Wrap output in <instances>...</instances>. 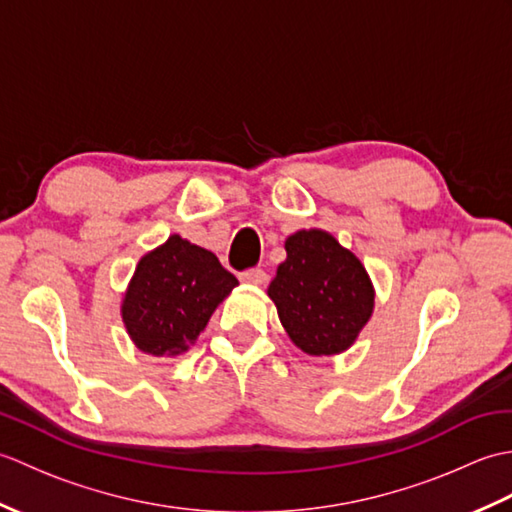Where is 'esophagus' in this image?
<instances>
[{"label":"esophagus","instance_id":"1","mask_svg":"<svg viewBox=\"0 0 512 512\" xmlns=\"http://www.w3.org/2000/svg\"><path fill=\"white\" fill-rule=\"evenodd\" d=\"M239 279L244 281V284H255V286H262L266 284V273L262 268H248L244 273H239Z\"/></svg>","mask_w":512,"mask_h":512}]
</instances>
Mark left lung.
I'll list each match as a JSON object with an SVG mask.
<instances>
[{
    "label": "left lung",
    "instance_id": "8db88e82",
    "mask_svg": "<svg viewBox=\"0 0 512 512\" xmlns=\"http://www.w3.org/2000/svg\"><path fill=\"white\" fill-rule=\"evenodd\" d=\"M286 255L268 286L281 325L306 354L345 352L374 312V286L361 259L319 228L290 235Z\"/></svg>",
    "mask_w": 512,
    "mask_h": 512
}]
</instances>
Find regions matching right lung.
<instances>
[{"mask_svg": "<svg viewBox=\"0 0 512 512\" xmlns=\"http://www.w3.org/2000/svg\"><path fill=\"white\" fill-rule=\"evenodd\" d=\"M235 286L211 250L171 235L140 259L129 281L121 306L129 339L151 356L187 352Z\"/></svg>", "mask_w": 512, "mask_h": 512, "instance_id": "obj_1", "label": "right lung"}]
</instances>
